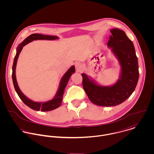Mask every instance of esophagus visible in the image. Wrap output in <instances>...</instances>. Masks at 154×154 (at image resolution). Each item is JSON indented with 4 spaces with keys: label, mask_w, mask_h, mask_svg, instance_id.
<instances>
[{
    "label": "esophagus",
    "mask_w": 154,
    "mask_h": 154,
    "mask_svg": "<svg viewBox=\"0 0 154 154\" xmlns=\"http://www.w3.org/2000/svg\"><path fill=\"white\" fill-rule=\"evenodd\" d=\"M75 66L76 70H79L80 69H81V66H82V64H81V63H79V62H76V63L75 64Z\"/></svg>",
    "instance_id": "1"
}]
</instances>
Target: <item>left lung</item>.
Instances as JSON below:
<instances>
[{
	"instance_id": "8db88e82",
	"label": "left lung",
	"mask_w": 154,
	"mask_h": 154,
	"mask_svg": "<svg viewBox=\"0 0 154 154\" xmlns=\"http://www.w3.org/2000/svg\"><path fill=\"white\" fill-rule=\"evenodd\" d=\"M107 43L120 66L119 79L110 86L99 85L94 79L82 73V85L89 100L94 104L111 107L126 101L134 91L139 79L137 57L134 45L122 29L112 28Z\"/></svg>"
}]
</instances>
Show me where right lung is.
I'll return each instance as SVG.
<instances>
[{
    "mask_svg": "<svg viewBox=\"0 0 154 154\" xmlns=\"http://www.w3.org/2000/svg\"><path fill=\"white\" fill-rule=\"evenodd\" d=\"M59 37L57 36H51V35H45L40 34H32L26 38L21 44H19L17 48V53L15 56L14 60V63L12 66V81L15 89L18 94V96L23 101V103L26 105L28 107L31 108L32 110L35 111H48L51 110H54L62 104V101L63 100V96L64 94V91L66 88V85L68 83V81L73 73L75 72V66L70 67L68 70L65 73V75L62 76L59 88L53 97V99L47 101L46 102H35L26 97L20 90L18 87L15 75V69L17 63V60L19 57V55L23 48V47L29 43L37 40H55L58 39Z\"/></svg>",
    "mask_w": 154,
    "mask_h": 154,
    "instance_id": "right-lung-1",
    "label": "right lung"
}]
</instances>
